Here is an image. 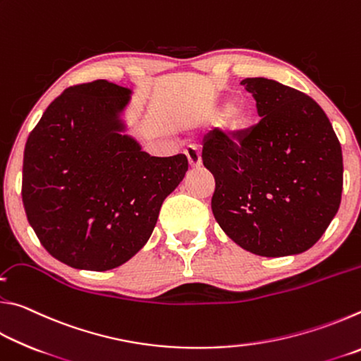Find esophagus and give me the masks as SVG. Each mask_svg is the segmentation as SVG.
<instances>
[{"mask_svg":"<svg viewBox=\"0 0 361 361\" xmlns=\"http://www.w3.org/2000/svg\"><path fill=\"white\" fill-rule=\"evenodd\" d=\"M185 154H186V157H188V162H189V166H191L192 169L194 167H199L200 164H202V157H200V152H199V149L197 148H188L186 151H185Z\"/></svg>","mask_w":361,"mask_h":361,"instance_id":"esophagus-1","label":"esophagus"}]
</instances>
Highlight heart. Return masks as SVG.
I'll return each mask as SVG.
<instances>
[{
  "mask_svg": "<svg viewBox=\"0 0 361 361\" xmlns=\"http://www.w3.org/2000/svg\"><path fill=\"white\" fill-rule=\"evenodd\" d=\"M212 122H223L226 121L228 129L237 137L245 135V133L252 129V118L247 111L240 108H235L232 102H226L219 105L215 111L212 113Z\"/></svg>",
  "mask_w": 361,
  "mask_h": 361,
  "instance_id": "b5f03b06",
  "label": "heart"
}]
</instances>
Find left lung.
I'll return each mask as SVG.
<instances>
[{
	"label": "left lung",
	"mask_w": 361,
	"mask_h": 361,
	"mask_svg": "<svg viewBox=\"0 0 361 361\" xmlns=\"http://www.w3.org/2000/svg\"><path fill=\"white\" fill-rule=\"evenodd\" d=\"M261 121L245 135L213 130L204 166L215 176L212 210L247 252L267 258L309 250L338 213L342 151L319 103L274 79L242 81Z\"/></svg>",
	"instance_id": "left-lung-1"
}]
</instances>
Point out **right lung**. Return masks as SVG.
Listing matches in <instances>:
<instances>
[{
  "label": "right lung",
  "instance_id": "right-lung-1",
  "mask_svg": "<svg viewBox=\"0 0 361 361\" xmlns=\"http://www.w3.org/2000/svg\"><path fill=\"white\" fill-rule=\"evenodd\" d=\"M130 95L105 79L73 85L28 135L23 207L42 247L66 266L109 271L129 261L188 172L185 154L149 156L126 135Z\"/></svg>",
  "mask_w": 361,
  "mask_h": 361
}]
</instances>
